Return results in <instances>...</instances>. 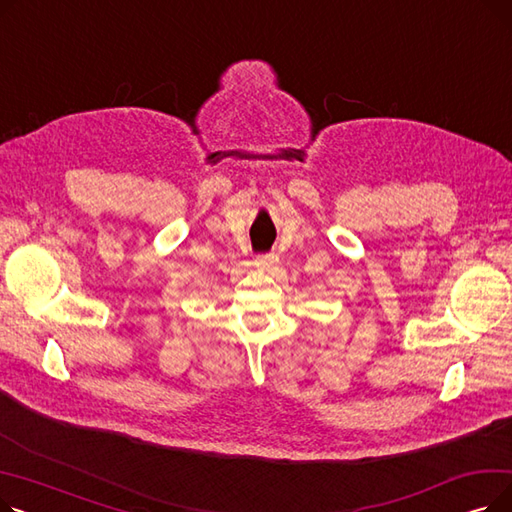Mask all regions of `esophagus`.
Listing matches in <instances>:
<instances>
[{
  "instance_id": "1",
  "label": "esophagus",
  "mask_w": 512,
  "mask_h": 512,
  "mask_svg": "<svg viewBox=\"0 0 512 512\" xmlns=\"http://www.w3.org/2000/svg\"><path fill=\"white\" fill-rule=\"evenodd\" d=\"M255 265L261 267V270H272V267L278 265V255L276 253H263L255 259Z\"/></svg>"
}]
</instances>
